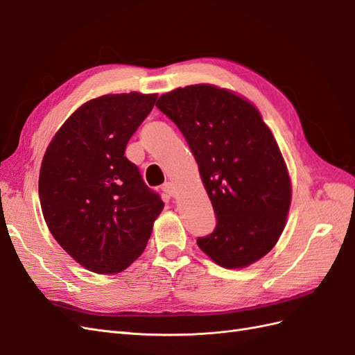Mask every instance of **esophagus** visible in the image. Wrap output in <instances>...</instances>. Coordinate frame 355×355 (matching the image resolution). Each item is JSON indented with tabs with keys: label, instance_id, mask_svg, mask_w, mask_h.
Returning a JSON list of instances; mask_svg holds the SVG:
<instances>
[{
	"label": "esophagus",
	"instance_id": "1",
	"mask_svg": "<svg viewBox=\"0 0 355 355\" xmlns=\"http://www.w3.org/2000/svg\"><path fill=\"white\" fill-rule=\"evenodd\" d=\"M161 189H163L166 194L170 196V197L176 196V187H175V184H171V182H167V184H164Z\"/></svg>",
	"mask_w": 355,
	"mask_h": 355
}]
</instances>
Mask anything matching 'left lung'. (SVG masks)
Segmentation results:
<instances>
[{"mask_svg":"<svg viewBox=\"0 0 355 355\" xmlns=\"http://www.w3.org/2000/svg\"><path fill=\"white\" fill-rule=\"evenodd\" d=\"M157 106L184 133L218 216L198 247L228 270L259 261L280 239L292 201L287 166L261 112L213 84L171 90Z\"/></svg>","mask_w":355,"mask_h":355,"instance_id":"8db88e82","label":"left lung"}]
</instances>
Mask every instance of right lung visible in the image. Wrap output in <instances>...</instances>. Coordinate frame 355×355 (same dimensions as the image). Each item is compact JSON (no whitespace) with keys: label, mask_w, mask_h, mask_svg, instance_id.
Listing matches in <instances>:
<instances>
[{"label":"right lung","mask_w":355,"mask_h":355,"mask_svg":"<svg viewBox=\"0 0 355 355\" xmlns=\"http://www.w3.org/2000/svg\"><path fill=\"white\" fill-rule=\"evenodd\" d=\"M157 93L105 94L62 124L42 158V216L72 259L96 274H116L145 250L164 207L124 151L153 111Z\"/></svg>","instance_id":"1"}]
</instances>
